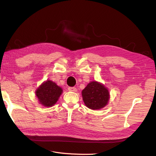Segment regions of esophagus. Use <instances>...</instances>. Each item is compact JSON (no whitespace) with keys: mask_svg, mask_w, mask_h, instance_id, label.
Masks as SVG:
<instances>
[{"mask_svg":"<svg viewBox=\"0 0 156 156\" xmlns=\"http://www.w3.org/2000/svg\"><path fill=\"white\" fill-rule=\"evenodd\" d=\"M68 90L71 91V92H76L77 91V89L75 87H69L68 88Z\"/></svg>","mask_w":156,"mask_h":156,"instance_id":"esophagus-1","label":"esophagus"}]
</instances>
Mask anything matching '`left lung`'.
<instances>
[{"label":"left lung","mask_w":156,"mask_h":156,"mask_svg":"<svg viewBox=\"0 0 156 156\" xmlns=\"http://www.w3.org/2000/svg\"><path fill=\"white\" fill-rule=\"evenodd\" d=\"M82 97L88 108L98 110L107 105L110 96L108 89L103 84L92 81L83 90Z\"/></svg>","instance_id":"1"}]
</instances>
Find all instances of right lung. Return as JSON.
Returning a JSON list of instances; mask_svg holds the SVG:
<instances>
[{
  "mask_svg": "<svg viewBox=\"0 0 156 156\" xmlns=\"http://www.w3.org/2000/svg\"><path fill=\"white\" fill-rule=\"evenodd\" d=\"M62 93V89L55 82L47 80L37 88L36 96L40 104L45 107H52L57 102Z\"/></svg>",
  "mask_w": 156,
  "mask_h": 156,
  "instance_id": "add662e5",
  "label": "right lung"
}]
</instances>
